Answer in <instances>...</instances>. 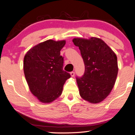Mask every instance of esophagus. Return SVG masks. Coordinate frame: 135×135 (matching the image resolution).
I'll list each match as a JSON object with an SVG mask.
<instances>
[{"mask_svg": "<svg viewBox=\"0 0 135 135\" xmlns=\"http://www.w3.org/2000/svg\"><path fill=\"white\" fill-rule=\"evenodd\" d=\"M70 75H71V76H72V77H74L75 75V72H70Z\"/></svg>", "mask_w": 135, "mask_h": 135, "instance_id": "obj_1", "label": "esophagus"}]
</instances>
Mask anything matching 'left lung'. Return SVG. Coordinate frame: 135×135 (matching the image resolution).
<instances>
[{
  "mask_svg": "<svg viewBox=\"0 0 135 135\" xmlns=\"http://www.w3.org/2000/svg\"><path fill=\"white\" fill-rule=\"evenodd\" d=\"M85 66L82 77H76L79 94L91 103H98L109 94L118 74L117 57L109 46L97 38H74Z\"/></svg>",
  "mask_w": 135,
  "mask_h": 135,
  "instance_id": "1",
  "label": "left lung"
}]
</instances>
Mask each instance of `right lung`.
I'll use <instances>...</instances> for the list:
<instances>
[{
    "label": "right lung",
    "mask_w": 135,
    "mask_h": 135,
    "mask_svg": "<svg viewBox=\"0 0 135 135\" xmlns=\"http://www.w3.org/2000/svg\"><path fill=\"white\" fill-rule=\"evenodd\" d=\"M65 41L49 40L27 52L23 71L29 89L41 103H51L61 95L65 81L70 74L63 70L64 57L60 51Z\"/></svg>",
    "instance_id": "obj_1"
}]
</instances>
